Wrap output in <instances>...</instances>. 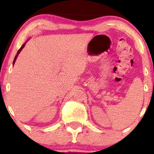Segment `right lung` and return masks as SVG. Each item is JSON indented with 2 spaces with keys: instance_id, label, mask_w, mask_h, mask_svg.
<instances>
[{
  "instance_id": "add662e5",
  "label": "right lung",
  "mask_w": 154,
  "mask_h": 154,
  "mask_svg": "<svg viewBox=\"0 0 154 154\" xmlns=\"http://www.w3.org/2000/svg\"><path fill=\"white\" fill-rule=\"evenodd\" d=\"M26 42H27V41H26ZM26 43L23 44L22 47H21V48H20V50H19L18 51H17V54H16V55H15V57H14V61H13V65H14V62H15V61H16V59H17V57L18 54H20V52H21V50H22L23 49V48H24V45H25V44H26Z\"/></svg>"
}]
</instances>
